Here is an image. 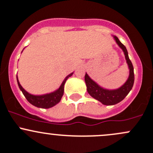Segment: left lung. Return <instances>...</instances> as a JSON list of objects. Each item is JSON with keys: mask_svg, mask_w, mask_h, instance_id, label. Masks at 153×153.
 <instances>
[{"mask_svg": "<svg viewBox=\"0 0 153 153\" xmlns=\"http://www.w3.org/2000/svg\"><path fill=\"white\" fill-rule=\"evenodd\" d=\"M116 42L117 43L120 48L123 51L125 54V59H126L127 64L130 70L129 77L126 82L119 89L109 90L103 89L102 87L100 86L96 82L91 80L89 78V75L86 74L85 75V82L86 85V89L88 93L94 99L97 100L100 102H102L103 105H112L121 102L122 100L126 97L132 89V87L134 83V72H133V67L132 62L128 57V53L126 48L123 43L119 40L117 36H114Z\"/></svg>", "mask_w": 153, "mask_h": 153, "instance_id": "1", "label": "left lung"}]
</instances>
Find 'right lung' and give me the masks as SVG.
<instances>
[{"instance_id": "1", "label": "right lung", "mask_w": 153, "mask_h": 153, "mask_svg": "<svg viewBox=\"0 0 153 153\" xmlns=\"http://www.w3.org/2000/svg\"><path fill=\"white\" fill-rule=\"evenodd\" d=\"M72 74H73V72H72V73H70V75H68L66 77L65 79L64 80L62 83L61 84L60 87H59L57 90L54 91L53 92L49 93V94H42V95H33V94H29L28 91H25V90L22 87L21 85H20V82L18 81V78H17V83H18L19 88H20V89L22 91V94H24V96L26 98L27 100H28L30 104L36 106V107L42 108H50L56 105V104L59 103V102H60L61 99H62V96H63L64 94V88L65 82L70 76H72Z\"/></svg>"}]
</instances>
